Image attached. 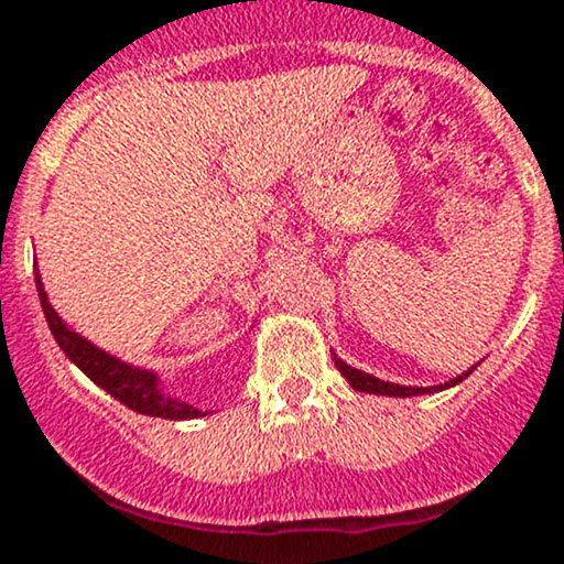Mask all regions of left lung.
Masks as SVG:
<instances>
[{
  "mask_svg": "<svg viewBox=\"0 0 564 564\" xmlns=\"http://www.w3.org/2000/svg\"><path fill=\"white\" fill-rule=\"evenodd\" d=\"M334 366L339 368L341 377H345L349 384H352V390L358 392H368V394H392V398H411V394H424V392H437V390H445V387H453L458 384V381H464L469 377L471 371H475V366L469 368L467 373H462V377L445 381V384H437V387H403V384H390V381H381L377 377H371V373H364L358 371V368L347 366L345 360H339L334 355Z\"/></svg>",
  "mask_w": 564,
  "mask_h": 564,
  "instance_id": "left-lung-1",
  "label": "left lung"
}]
</instances>
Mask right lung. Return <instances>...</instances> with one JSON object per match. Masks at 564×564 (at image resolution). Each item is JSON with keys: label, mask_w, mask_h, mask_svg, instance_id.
Returning <instances> with one entry per match:
<instances>
[{"label": "right lung", "mask_w": 564, "mask_h": 564, "mask_svg": "<svg viewBox=\"0 0 564 564\" xmlns=\"http://www.w3.org/2000/svg\"><path fill=\"white\" fill-rule=\"evenodd\" d=\"M36 291H39V302H42V310H44V318H47V326L50 332H53L55 341L61 345L63 352H66V358L74 360V364L79 366L97 387H102V390L113 394L119 403H124L127 408H132V411L138 413H145V416L172 419V422L204 416L198 408L180 403V400L164 394V390L159 387L156 373L140 371V368L121 364V360H116L113 355L102 352V349L89 345L87 339H82L76 332H70L66 323L57 318L53 304L47 302V294H44L42 278H39V273H36Z\"/></svg>", "instance_id": "add662e5"}]
</instances>
